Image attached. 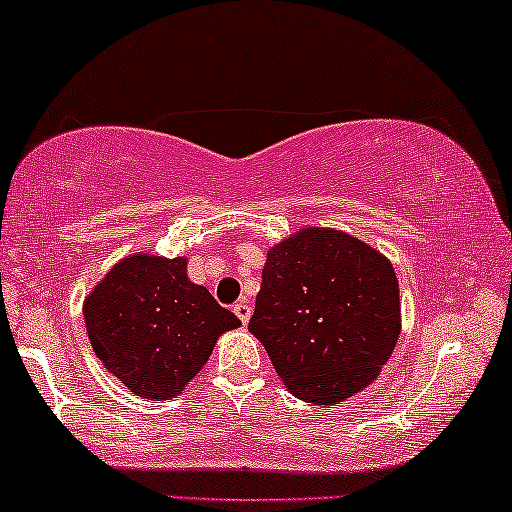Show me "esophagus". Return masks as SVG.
Returning a JSON list of instances; mask_svg holds the SVG:
<instances>
[{"mask_svg": "<svg viewBox=\"0 0 512 512\" xmlns=\"http://www.w3.org/2000/svg\"><path fill=\"white\" fill-rule=\"evenodd\" d=\"M235 314L237 317H240V321L242 324H249V319H251V307H249V303H244V300H240V303H237L235 307Z\"/></svg>", "mask_w": 512, "mask_h": 512, "instance_id": "1", "label": "esophagus"}]
</instances>
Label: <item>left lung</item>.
<instances>
[{"label": "left lung", "instance_id": "1", "mask_svg": "<svg viewBox=\"0 0 512 512\" xmlns=\"http://www.w3.org/2000/svg\"><path fill=\"white\" fill-rule=\"evenodd\" d=\"M249 331L293 396L345 401L375 380L401 335L394 265L342 230H298L268 251Z\"/></svg>", "mask_w": 512, "mask_h": 512}]
</instances>
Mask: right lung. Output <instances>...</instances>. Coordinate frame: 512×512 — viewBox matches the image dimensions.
<instances>
[{
  "mask_svg": "<svg viewBox=\"0 0 512 512\" xmlns=\"http://www.w3.org/2000/svg\"><path fill=\"white\" fill-rule=\"evenodd\" d=\"M86 331L102 366L149 401H170L205 366L221 333L240 326L186 258L135 254L118 261L83 303Z\"/></svg>",
  "mask_w": 512,
  "mask_h": 512,
  "instance_id": "1",
  "label": "right lung"
}]
</instances>
